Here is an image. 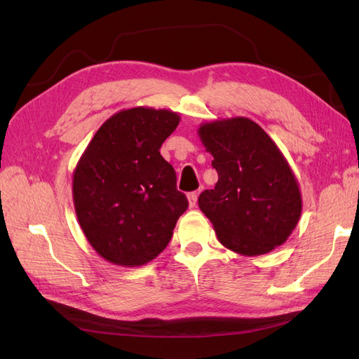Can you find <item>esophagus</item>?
<instances>
[{
    "instance_id": "34e87169",
    "label": "esophagus",
    "mask_w": 359,
    "mask_h": 359,
    "mask_svg": "<svg viewBox=\"0 0 359 359\" xmlns=\"http://www.w3.org/2000/svg\"><path fill=\"white\" fill-rule=\"evenodd\" d=\"M187 199H189V206H190V208H194V206H196V203H198V193L196 191L189 193L187 194Z\"/></svg>"
}]
</instances>
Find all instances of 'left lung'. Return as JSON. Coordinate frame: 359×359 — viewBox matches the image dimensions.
Here are the masks:
<instances>
[{
	"instance_id": "1",
	"label": "left lung",
	"mask_w": 359,
	"mask_h": 359,
	"mask_svg": "<svg viewBox=\"0 0 359 359\" xmlns=\"http://www.w3.org/2000/svg\"><path fill=\"white\" fill-rule=\"evenodd\" d=\"M219 181L198 199L219 241L235 253L259 256L283 244L302 211L301 191L285 156L248 118L199 127Z\"/></svg>"
}]
</instances>
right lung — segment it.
I'll return each instance as SVG.
<instances>
[{"label": "right lung", "instance_id": "obj_1", "mask_svg": "<svg viewBox=\"0 0 359 359\" xmlns=\"http://www.w3.org/2000/svg\"><path fill=\"white\" fill-rule=\"evenodd\" d=\"M180 124L168 109L132 107L97 130L73 173V202L86 240L107 262L140 266L169 244L189 208L160 147Z\"/></svg>", "mask_w": 359, "mask_h": 359}]
</instances>
